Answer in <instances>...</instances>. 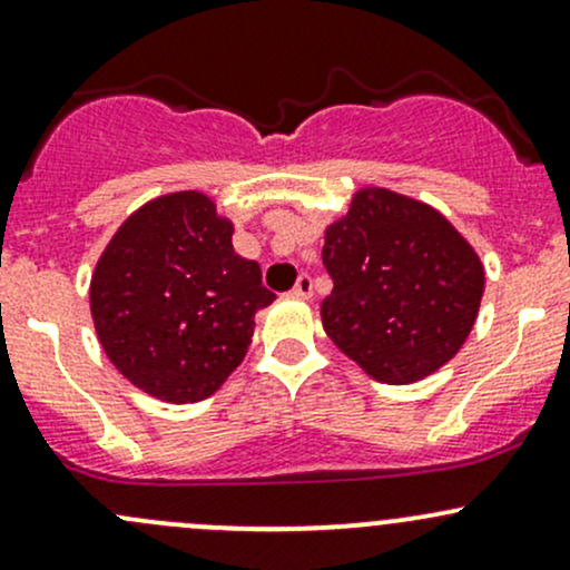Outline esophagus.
Listing matches in <instances>:
<instances>
[{"label": "esophagus", "instance_id": "esophagus-1", "mask_svg": "<svg viewBox=\"0 0 570 570\" xmlns=\"http://www.w3.org/2000/svg\"><path fill=\"white\" fill-rule=\"evenodd\" d=\"M291 296L302 298V302H309V298H312V277H309V274H302V277L296 279V285H293Z\"/></svg>", "mask_w": 570, "mask_h": 570}]
</instances>
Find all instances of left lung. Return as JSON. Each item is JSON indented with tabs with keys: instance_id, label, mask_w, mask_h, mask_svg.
I'll use <instances>...</instances> for the list:
<instances>
[{
	"instance_id": "left-lung-1",
	"label": "left lung",
	"mask_w": 570,
	"mask_h": 570,
	"mask_svg": "<svg viewBox=\"0 0 570 570\" xmlns=\"http://www.w3.org/2000/svg\"><path fill=\"white\" fill-rule=\"evenodd\" d=\"M323 266L334 287L323 328L377 383H419L449 364L479 317L483 263L473 244L424 200L361 187L326 228Z\"/></svg>"
}]
</instances>
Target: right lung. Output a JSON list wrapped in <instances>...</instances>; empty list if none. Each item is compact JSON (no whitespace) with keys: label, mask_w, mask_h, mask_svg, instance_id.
Segmentation results:
<instances>
[{"label":"right lung","mask_w":570,"mask_h":570,"mask_svg":"<svg viewBox=\"0 0 570 570\" xmlns=\"http://www.w3.org/2000/svg\"><path fill=\"white\" fill-rule=\"evenodd\" d=\"M234 223L198 189L149 200L97 261L89 309L111 364L174 405L212 396L247 356L255 312L274 302Z\"/></svg>","instance_id":"obj_1"}]
</instances>
